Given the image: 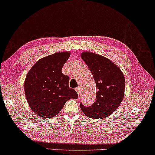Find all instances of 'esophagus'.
<instances>
[{
    "instance_id": "1",
    "label": "esophagus",
    "mask_w": 155,
    "mask_h": 155,
    "mask_svg": "<svg viewBox=\"0 0 155 155\" xmlns=\"http://www.w3.org/2000/svg\"><path fill=\"white\" fill-rule=\"evenodd\" d=\"M75 90H76V92H77V93L78 94V95H80V92H81V88H80V87H77L75 89Z\"/></svg>"
}]
</instances>
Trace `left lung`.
Here are the masks:
<instances>
[{"instance_id": "8db88e82", "label": "left lung", "mask_w": 155, "mask_h": 155, "mask_svg": "<svg viewBox=\"0 0 155 155\" xmlns=\"http://www.w3.org/2000/svg\"><path fill=\"white\" fill-rule=\"evenodd\" d=\"M80 55L93 75L97 88L95 102L89 107L80 103V108L87 117L103 119L113 113L123 100L124 76L113 62L104 56L87 51Z\"/></svg>"}]
</instances>
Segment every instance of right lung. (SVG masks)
Listing matches in <instances>:
<instances>
[{
	"label": "right lung",
	"mask_w": 155,
	"mask_h": 155,
	"mask_svg": "<svg viewBox=\"0 0 155 155\" xmlns=\"http://www.w3.org/2000/svg\"><path fill=\"white\" fill-rule=\"evenodd\" d=\"M70 55V52L65 51L41 58L26 75V100L34 113L40 117H55L68 100L78 97L75 90L69 87V77L62 73Z\"/></svg>",
	"instance_id": "1"
}]
</instances>
